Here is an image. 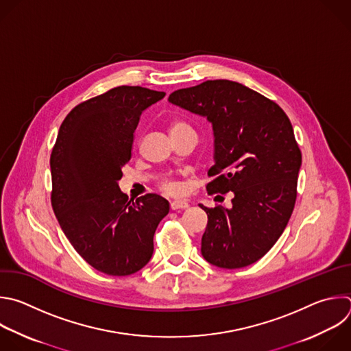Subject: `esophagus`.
Instances as JSON below:
<instances>
[{
  "label": "esophagus",
  "mask_w": 351,
  "mask_h": 351,
  "mask_svg": "<svg viewBox=\"0 0 351 351\" xmlns=\"http://www.w3.org/2000/svg\"><path fill=\"white\" fill-rule=\"evenodd\" d=\"M189 202L184 201V199H176V201H172L171 202V209L172 210H178V209H186L189 208Z\"/></svg>",
  "instance_id": "esophagus-1"
}]
</instances>
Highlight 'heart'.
Instances as JSON below:
<instances>
[{
	"instance_id": "1",
	"label": "heart",
	"mask_w": 351,
	"mask_h": 351,
	"mask_svg": "<svg viewBox=\"0 0 351 351\" xmlns=\"http://www.w3.org/2000/svg\"><path fill=\"white\" fill-rule=\"evenodd\" d=\"M186 127H187V125H186L184 123L176 121V123H173V125H172V131H175V130H180V128H186ZM162 189H164L167 193H171V194H176V193H179V191H180V186H179L178 183H175V182H169V180L164 182Z\"/></svg>"
}]
</instances>
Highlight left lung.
I'll return each instance as SVG.
<instances>
[{
	"mask_svg": "<svg viewBox=\"0 0 351 351\" xmlns=\"http://www.w3.org/2000/svg\"><path fill=\"white\" fill-rule=\"evenodd\" d=\"M169 103L206 119L215 164L209 193H232L231 206L206 208L201 240L206 262L240 269L258 262L281 237L296 201L302 153L284 110L234 81L213 80L175 90Z\"/></svg>",
	"mask_w": 351,
	"mask_h": 351,
	"instance_id": "1",
	"label": "left lung"
}]
</instances>
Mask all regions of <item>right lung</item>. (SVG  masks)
Instances as JSON below:
<instances>
[{
    "label": "right lung",
    "instance_id": "obj_1",
    "mask_svg": "<svg viewBox=\"0 0 351 351\" xmlns=\"http://www.w3.org/2000/svg\"><path fill=\"white\" fill-rule=\"evenodd\" d=\"M164 96L123 85L75 106L51 154L58 221L84 261L108 276H131L149 263L154 232L169 212L161 195L131 202L119 186L142 112Z\"/></svg>",
    "mask_w": 351,
    "mask_h": 351
}]
</instances>
